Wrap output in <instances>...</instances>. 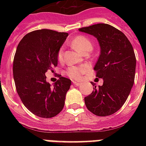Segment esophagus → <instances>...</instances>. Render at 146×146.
<instances>
[{"label": "esophagus", "mask_w": 146, "mask_h": 146, "mask_svg": "<svg viewBox=\"0 0 146 146\" xmlns=\"http://www.w3.org/2000/svg\"><path fill=\"white\" fill-rule=\"evenodd\" d=\"M73 84H74V85H76V86H80V85H81V84L82 83H80V82H77L76 80H73Z\"/></svg>", "instance_id": "1"}]
</instances>
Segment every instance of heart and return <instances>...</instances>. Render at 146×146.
<instances>
[{
  "mask_svg": "<svg viewBox=\"0 0 146 146\" xmlns=\"http://www.w3.org/2000/svg\"><path fill=\"white\" fill-rule=\"evenodd\" d=\"M71 44L81 53H84L88 49L92 48V43L88 37L84 36H77L71 41ZM58 60L62 62L63 59V49L60 48L57 54ZM88 67L87 66H71L67 69L66 74L72 79H80L84 73L88 70Z\"/></svg>",
  "mask_w": 146,
  "mask_h": 146,
  "instance_id": "b5f03b06",
  "label": "heart"
}]
</instances>
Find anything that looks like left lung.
Wrapping results in <instances>:
<instances>
[{"label": "left lung", "mask_w": 146, "mask_h": 146, "mask_svg": "<svg viewBox=\"0 0 146 146\" xmlns=\"http://www.w3.org/2000/svg\"><path fill=\"white\" fill-rule=\"evenodd\" d=\"M97 39L100 54L94 70L103 84L84 98L88 110L96 116L112 115L122 107L135 81L136 58L131 42L109 24L98 23L79 29Z\"/></svg>", "instance_id": "obj_1"}]
</instances>
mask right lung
I'll list each match as a JSON object with an SVG mask.
<instances>
[{"label":"right lung","mask_w":146,"mask_h":146,"mask_svg":"<svg viewBox=\"0 0 146 146\" xmlns=\"http://www.w3.org/2000/svg\"><path fill=\"white\" fill-rule=\"evenodd\" d=\"M67 33L38 30L29 33L18 45L13 62L16 91L24 106L42 118L54 117L62 110L71 80L59 76L53 87L45 73L58 64L57 54Z\"/></svg>","instance_id":"add662e5"}]
</instances>
